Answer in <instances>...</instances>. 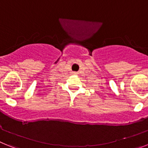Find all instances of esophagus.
Masks as SVG:
<instances>
[{
	"mask_svg": "<svg viewBox=\"0 0 148 148\" xmlns=\"http://www.w3.org/2000/svg\"><path fill=\"white\" fill-rule=\"evenodd\" d=\"M74 74H77V73H74Z\"/></svg>",
	"mask_w": 148,
	"mask_h": 148,
	"instance_id": "34e87169",
	"label": "esophagus"
}]
</instances>
